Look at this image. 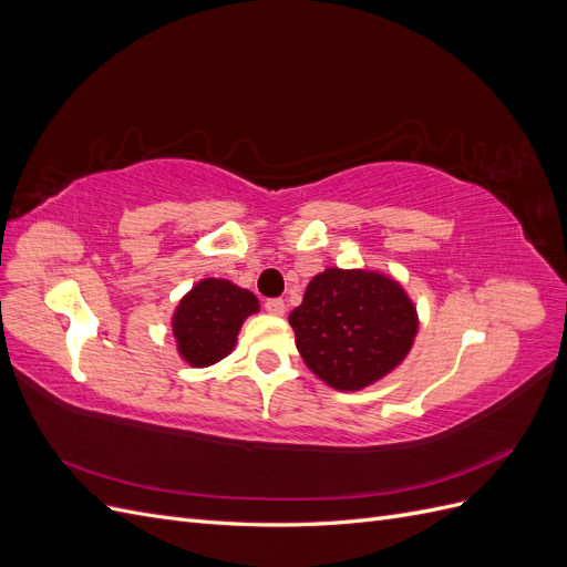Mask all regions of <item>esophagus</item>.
I'll list each match as a JSON object with an SVG mask.
<instances>
[{
	"instance_id": "34e87169",
	"label": "esophagus",
	"mask_w": 567,
	"mask_h": 567,
	"mask_svg": "<svg viewBox=\"0 0 567 567\" xmlns=\"http://www.w3.org/2000/svg\"><path fill=\"white\" fill-rule=\"evenodd\" d=\"M265 310H267L269 315L281 317V315L286 312V302H284L281 298H269V300H265Z\"/></svg>"
}]
</instances>
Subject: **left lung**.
<instances>
[{
	"label": "left lung",
	"instance_id": "obj_1",
	"mask_svg": "<svg viewBox=\"0 0 567 567\" xmlns=\"http://www.w3.org/2000/svg\"><path fill=\"white\" fill-rule=\"evenodd\" d=\"M288 321L305 364L338 390L383 379L406 357L419 329L402 286L362 269L317 274Z\"/></svg>",
	"mask_w": 567,
	"mask_h": 567
}]
</instances>
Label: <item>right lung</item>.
<instances>
[{"instance_id": "add662e5", "label": "right lung", "mask_w": 567, "mask_h": 567, "mask_svg": "<svg viewBox=\"0 0 567 567\" xmlns=\"http://www.w3.org/2000/svg\"><path fill=\"white\" fill-rule=\"evenodd\" d=\"M257 298L225 279H203L179 302L173 331L179 354L192 367H210L234 348L238 329L257 312Z\"/></svg>"}]
</instances>
